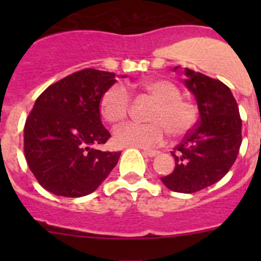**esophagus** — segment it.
<instances>
[{"label":"esophagus","mask_w":261,"mask_h":261,"mask_svg":"<svg viewBox=\"0 0 261 261\" xmlns=\"http://www.w3.org/2000/svg\"><path fill=\"white\" fill-rule=\"evenodd\" d=\"M143 152L146 155V156H150V158L156 156V155L159 154V151H155V150H144Z\"/></svg>","instance_id":"1"}]
</instances>
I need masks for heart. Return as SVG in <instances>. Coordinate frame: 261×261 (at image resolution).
Returning <instances> with one entry per match:
<instances>
[{
	"instance_id": "b5f03b06",
	"label": "heart",
	"mask_w": 261,
	"mask_h": 261,
	"mask_svg": "<svg viewBox=\"0 0 261 261\" xmlns=\"http://www.w3.org/2000/svg\"><path fill=\"white\" fill-rule=\"evenodd\" d=\"M144 91L155 101L147 118L150 122H128L115 130L114 140L120 146L152 147L160 145L167 134L181 138L193 130L198 110L192 101L180 97V91L168 80H149ZM131 97L120 84L110 87L99 102L102 117L110 123H118L127 117Z\"/></svg>"
}]
</instances>
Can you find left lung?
Instances as JSON below:
<instances>
[{"label": "left lung", "instance_id": "left-lung-1", "mask_svg": "<svg viewBox=\"0 0 261 261\" xmlns=\"http://www.w3.org/2000/svg\"><path fill=\"white\" fill-rule=\"evenodd\" d=\"M184 73V83L198 105L199 120L172 151L174 170L160 179L170 191L194 193L215 184L231 169L243 141V122L236 99L225 83L188 68Z\"/></svg>", "mask_w": 261, "mask_h": 261}]
</instances>
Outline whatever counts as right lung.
<instances>
[{"label": "right lung", "mask_w": 261, "mask_h": 261, "mask_svg": "<svg viewBox=\"0 0 261 261\" xmlns=\"http://www.w3.org/2000/svg\"><path fill=\"white\" fill-rule=\"evenodd\" d=\"M115 78V73L87 68L49 86L35 101L23 128V152L50 193L87 196L117 164L121 152L94 147L111 138L102 125L99 102Z\"/></svg>", "instance_id": "obj_1"}]
</instances>
